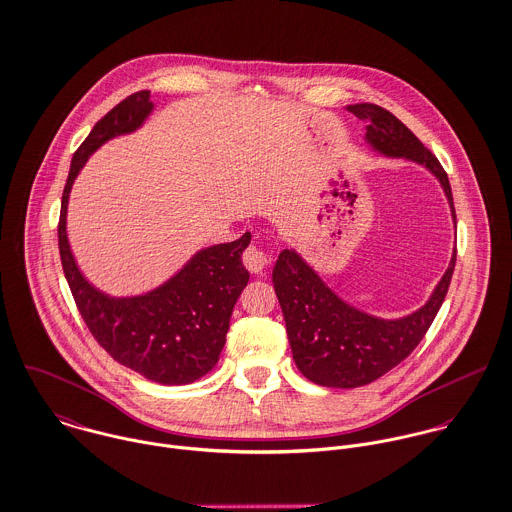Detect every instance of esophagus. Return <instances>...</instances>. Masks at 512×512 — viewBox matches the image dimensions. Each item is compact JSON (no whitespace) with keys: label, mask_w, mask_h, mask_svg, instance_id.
I'll return each instance as SVG.
<instances>
[{"label":"esophagus","mask_w":512,"mask_h":512,"mask_svg":"<svg viewBox=\"0 0 512 512\" xmlns=\"http://www.w3.org/2000/svg\"><path fill=\"white\" fill-rule=\"evenodd\" d=\"M242 260H244V266L252 272V274H262L266 270V266L270 264V254L264 252L262 248L258 246H248L242 254Z\"/></svg>","instance_id":"1"}]
</instances>
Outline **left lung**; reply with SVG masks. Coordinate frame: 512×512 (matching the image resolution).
Here are the masks:
<instances>
[{
    "mask_svg": "<svg viewBox=\"0 0 512 512\" xmlns=\"http://www.w3.org/2000/svg\"><path fill=\"white\" fill-rule=\"evenodd\" d=\"M347 111L365 123V143L375 153L417 163L441 182L455 220L451 184L437 157L387 109L357 103ZM455 260L457 252L419 310L385 320L341 300L294 248L282 250L272 270V282L302 375L324 387L351 389L375 381L401 363L433 324L447 296Z\"/></svg>",
    "mask_w": 512,
    "mask_h": 512,
    "instance_id": "obj_1",
    "label": "left lung"
}]
</instances>
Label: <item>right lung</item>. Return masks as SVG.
<instances>
[{
  "instance_id": "right-lung-1",
  "label": "right lung",
  "mask_w": 512,
  "mask_h": 512,
  "mask_svg": "<svg viewBox=\"0 0 512 512\" xmlns=\"http://www.w3.org/2000/svg\"><path fill=\"white\" fill-rule=\"evenodd\" d=\"M153 109L151 91L129 95L93 127L73 155L61 198L59 254L75 304L99 345L155 383L186 385L218 363L234 304L250 280L242 264L250 232L198 250L161 286L121 298L105 294L83 276L67 238V204L75 178L107 141L139 131Z\"/></svg>"
}]
</instances>
